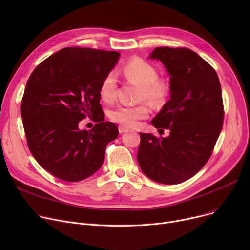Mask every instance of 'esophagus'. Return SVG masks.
I'll return each instance as SVG.
<instances>
[{"mask_svg": "<svg viewBox=\"0 0 250 250\" xmlns=\"http://www.w3.org/2000/svg\"><path fill=\"white\" fill-rule=\"evenodd\" d=\"M118 132H120V134H124V133L128 132V129H127V128H125V126L120 125V126H118Z\"/></svg>", "mask_w": 250, "mask_h": 250, "instance_id": "1", "label": "esophagus"}]
</instances>
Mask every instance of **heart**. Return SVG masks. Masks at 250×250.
Here are the masks:
<instances>
[{"label": "heart", "mask_w": 250, "mask_h": 250, "mask_svg": "<svg viewBox=\"0 0 250 250\" xmlns=\"http://www.w3.org/2000/svg\"><path fill=\"white\" fill-rule=\"evenodd\" d=\"M123 74L128 81L141 85L139 93L140 100H147L154 105H159L166 99L169 86L163 79L158 78V71L150 62L142 59L129 61L123 69ZM117 79L113 72L105 75L99 86L101 98L111 102L117 96ZM150 113L148 105L141 103L138 105H120L110 112V118L125 127H135L141 121L145 120Z\"/></svg>", "instance_id": "heart-1"}]
</instances>
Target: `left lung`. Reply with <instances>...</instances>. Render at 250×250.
Listing matches in <instances>:
<instances>
[{"instance_id":"obj_1","label":"left lung","mask_w":250,"mask_h":250,"mask_svg":"<svg viewBox=\"0 0 250 250\" xmlns=\"http://www.w3.org/2000/svg\"><path fill=\"white\" fill-rule=\"evenodd\" d=\"M170 77V99L151 124L169 129L167 138L140 133L137 159L149 178L176 185L192 177L212 156L224 122L218 75L196 52L187 47H156Z\"/></svg>"}]
</instances>
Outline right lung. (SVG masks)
<instances>
[{
  "label": "right lung",
  "instance_id": "right-lung-1",
  "mask_svg": "<svg viewBox=\"0 0 250 250\" xmlns=\"http://www.w3.org/2000/svg\"><path fill=\"white\" fill-rule=\"evenodd\" d=\"M120 52L64 47L39 63L26 84L20 112L28 148L50 174L76 182L101 167L117 126L104 122L99 94L103 77ZM89 117L97 124L81 130Z\"/></svg>",
  "mask_w": 250,
  "mask_h": 250
}]
</instances>
